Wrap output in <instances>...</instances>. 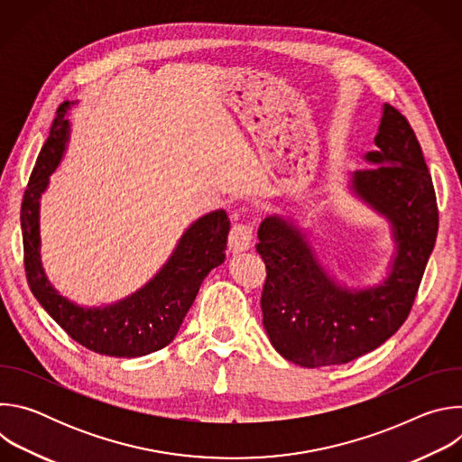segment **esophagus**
I'll list each match as a JSON object with an SVG mask.
<instances>
[{"instance_id": "esophagus-1", "label": "esophagus", "mask_w": 462, "mask_h": 462, "mask_svg": "<svg viewBox=\"0 0 462 462\" xmlns=\"http://www.w3.org/2000/svg\"><path fill=\"white\" fill-rule=\"evenodd\" d=\"M228 245L232 254H239L250 248L252 245V226L250 225H234L228 236Z\"/></svg>"}]
</instances>
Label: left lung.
<instances>
[{
	"label": "left lung",
	"instance_id": "left-lung-1",
	"mask_svg": "<svg viewBox=\"0 0 462 462\" xmlns=\"http://www.w3.org/2000/svg\"><path fill=\"white\" fill-rule=\"evenodd\" d=\"M374 150L349 175L353 195L391 226L394 252L385 278L355 289L328 274L303 228L271 214L257 230L267 267L263 325L273 347L301 367L347 364L399 331L433 252L439 210L431 175L408 120L383 104Z\"/></svg>",
	"mask_w": 462,
	"mask_h": 462
}]
</instances>
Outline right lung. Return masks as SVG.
I'll use <instances>...</instances> for the list:
<instances>
[{
    "instance_id": "obj_1",
    "label": "right lung",
    "mask_w": 462,
    "mask_h": 462,
    "mask_svg": "<svg viewBox=\"0 0 462 462\" xmlns=\"http://www.w3.org/2000/svg\"><path fill=\"white\" fill-rule=\"evenodd\" d=\"M65 102L52 122L22 203L23 255L29 287L49 316L80 346L106 356L137 358L166 347L189 310L201 283L225 261L230 219L225 210L195 219L161 271L139 291L102 307L79 305L47 280L40 257V199L69 143Z\"/></svg>"
}]
</instances>
